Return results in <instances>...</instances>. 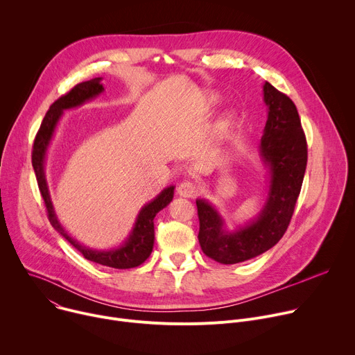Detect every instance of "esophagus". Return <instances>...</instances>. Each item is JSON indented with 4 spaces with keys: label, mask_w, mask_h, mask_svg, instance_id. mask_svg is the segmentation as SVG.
<instances>
[{
    "label": "esophagus",
    "mask_w": 355,
    "mask_h": 355,
    "mask_svg": "<svg viewBox=\"0 0 355 355\" xmlns=\"http://www.w3.org/2000/svg\"><path fill=\"white\" fill-rule=\"evenodd\" d=\"M198 191H199V187L193 182H189V181L181 182L178 185V193L184 198H193V196H196Z\"/></svg>",
    "instance_id": "obj_1"
}]
</instances>
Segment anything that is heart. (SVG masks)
I'll use <instances>...</instances> for the list:
<instances>
[{
    "label": "heart",
    "instance_id": "1",
    "mask_svg": "<svg viewBox=\"0 0 355 355\" xmlns=\"http://www.w3.org/2000/svg\"><path fill=\"white\" fill-rule=\"evenodd\" d=\"M232 125H233V121H232L230 116H223V118H220L219 122H218L216 126H215V135H216L218 137L226 136V135L229 133Z\"/></svg>",
    "mask_w": 355,
    "mask_h": 355
}]
</instances>
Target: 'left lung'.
Returning <instances> with one entry per match:
<instances>
[{"label":"left lung","mask_w":355,"mask_h":355,"mask_svg":"<svg viewBox=\"0 0 355 355\" xmlns=\"http://www.w3.org/2000/svg\"><path fill=\"white\" fill-rule=\"evenodd\" d=\"M268 118L260 141V156L270 173L267 199L259 216L229 232L225 219L207 199H196L202 251L220 264L254 259L274 247L288 229L308 163V146L292 99L266 81Z\"/></svg>","instance_id":"1"}]
</instances>
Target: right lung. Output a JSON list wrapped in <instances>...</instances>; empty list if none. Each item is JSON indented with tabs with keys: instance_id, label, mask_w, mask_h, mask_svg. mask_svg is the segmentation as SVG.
I'll return each mask as SVG.
<instances>
[{
	"instance_id": "right-lung-1",
	"label": "right lung",
	"mask_w": 355,
	"mask_h": 355,
	"mask_svg": "<svg viewBox=\"0 0 355 355\" xmlns=\"http://www.w3.org/2000/svg\"><path fill=\"white\" fill-rule=\"evenodd\" d=\"M101 77L92 78L89 81H84L77 84L71 91L60 96L58 101L52 104L50 110L46 112L43 122L39 128V132L35 137L33 143V151H32V166L36 174L37 185L42 193V198L44 199V205L47 209V216L52 226L76 248L81 254L96 264L107 266L118 270H126L133 268L144 263L148 256L153 251L155 244V218L156 215L164 209L174 196V185H170L164 188L153 200H150L146 204L133 225V229L129 234V237L122 243L119 247L110 248V250H94L89 247L83 245L76 239H73L66 229L60 225L55 208L52 204V199H50L47 181L44 175V159H46V151L50 144V140L53 137L55 129L63 115V111L81 107L83 104L88 103V101L96 98L101 92H104V87L101 84Z\"/></svg>"
}]
</instances>
